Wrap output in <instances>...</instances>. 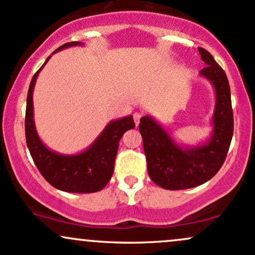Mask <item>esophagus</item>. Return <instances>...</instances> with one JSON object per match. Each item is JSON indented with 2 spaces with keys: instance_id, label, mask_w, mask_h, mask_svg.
<instances>
[{
  "instance_id": "obj_1",
  "label": "esophagus",
  "mask_w": 255,
  "mask_h": 255,
  "mask_svg": "<svg viewBox=\"0 0 255 255\" xmlns=\"http://www.w3.org/2000/svg\"><path fill=\"white\" fill-rule=\"evenodd\" d=\"M133 118H134V121H135V125L137 126V125L140 124V119L142 118V114H140V113H135V114H134Z\"/></svg>"
}]
</instances>
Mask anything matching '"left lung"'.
Instances as JSON below:
<instances>
[{
	"label": "left lung",
	"mask_w": 255,
	"mask_h": 255,
	"mask_svg": "<svg viewBox=\"0 0 255 255\" xmlns=\"http://www.w3.org/2000/svg\"><path fill=\"white\" fill-rule=\"evenodd\" d=\"M206 66L200 75L211 83L216 93L211 137L197 146L178 145L151 116L140 119L147 171L157 186L170 191L200 186L223 165L234 133L230 86L222 67L209 51L198 48Z\"/></svg>",
	"instance_id": "8db88e82"
}]
</instances>
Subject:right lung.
Masks as SVG:
<instances>
[{"label": "right lung", "mask_w": 255, "mask_h": 255, "mask_svg": "<svg viewBox=\"0 0 255 255\" xmlns=\"http://www.w3.org/2000/svg\"><path fill=\"white\" fill-rule=\"evenodd\" d=\"M77 45L84 44L81 42L66 43L52 54ZM50 57L46 58L43 66L33 75L28 87L25 116V134L28 151L38 170L55 188L69 193L98 192L107 186L113 176L120 139L128 129L135 127L133 116L110 121L97 139L80 153L62 154L46 147L34 126L33 89L38 74Z\"/></svg>", "instance_id": "obj_1"}]
</instances>
